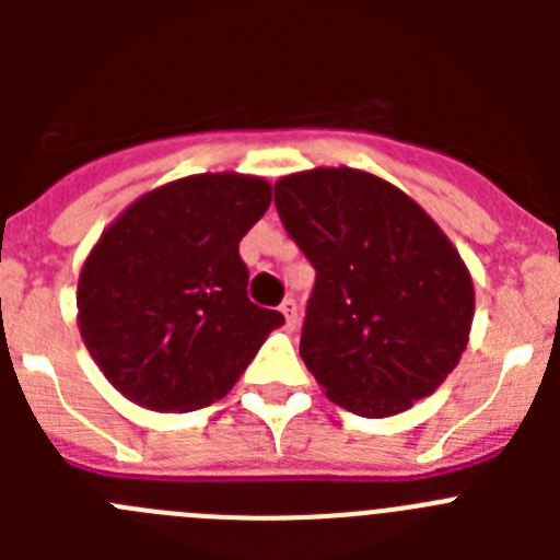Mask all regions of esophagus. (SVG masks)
<instances>
[{
  "label": "esophagus",
  "instance_id": "obj_1",
  "mask_svg": "<svg viewBox=\"0 0 560 560\" xmlns=\"http://www.w3.org/2000/svg\"><path fill=\"white\" fill-rule=\"evenodd\" d=\"M280 311H283L285 323H289V328H294L296 325V300H283V305H280Z\"/></svg>",
  "mask_w": 560,
  "mask_h": 560
}]
</instances>
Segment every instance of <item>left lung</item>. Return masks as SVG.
Listing matches in <instances>:
<instances>
[{
    "label": "left lung",
    "instance_id": "obj_1",
    "mask_svg": "<svg viewBox=\"0 0 560 560\" xmlns=\"http://www.w3.org/2000/svg\"><path fill=\"white\" fill-rule=\"evenodd\" d=\"M289 237L314 266L300 355L334 404L387 418L457 368L474 283L440 226L407 192L353 167L275 185Z\"/></svg>",
    "mask_w": 560,
    "mask_h": 560
}]
</instances>
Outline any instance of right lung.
Returning <instances> with one entry per match:
<instances>
[{
	"mask_svg": "<svg viewBox=\"0 0 560 560\" xmlns=\"http://www.w3.org/2000/svg\"><path fill=\"white\" fill-rule=\"evenodd\" d=\"M271 187L201 173L133 201L89 252L78 328L114 387L156 412L224 398L283 314L246 294L241 237L264 219Z\"/></svg>",
	"mask_w": 560,
	"mask_h": 560,
	"instance_id": "right-lung-1",
	"label": "right lung"
}]
</instances>
